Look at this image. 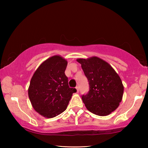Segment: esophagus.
Here are the masks:
<instances>
[{"mask_svg": "<svg viewBox=\"0 0 148 148\" xmlns=\"http://www.w3.org/2000/svg\"><path fill=\"white\" fill-rule=\"evenodd\" d=\"M76 90H77V93H78L79 92V86H76Z\"/></svg>", "mask_w": 148, "mask_h": 148, "instance_id": "1", "label": "esophagus"}]
</instances>
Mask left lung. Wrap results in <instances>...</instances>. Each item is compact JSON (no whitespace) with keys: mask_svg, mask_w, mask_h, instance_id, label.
Wrapping results in <instances>:
<instances>
[{"mask_svg":"<svg viewBox=\"0 0 148 148\" xmlns=\"http://www.w3.org/2000/svg\"><path fill=\"white\" fill-rule=\"evenodd\" d=\"M76 60L90 84L88 93L82 96L86 109L100 116L110 114L118 108L123 98L124 87L120 77L111 65L97 56Z\"/></svg>","mask_w":148,"mask_h":148,"instance_id":"8db88e82","label":"left lung"}]
</instances>
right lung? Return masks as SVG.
<instances>
[{
    "label": "right lung",
    "mask_w": 148,
    "mask_h": 148,
    "mask_svg": "<svg viewBox=\"0 0 148 148\" xmlns=\"http://www.w3.org/2000/svg\"><path fill=\"white\" fill-rule=\"evenodd\" d=\"M67 61L61 56L49 57L40 64L31 78L28 94L33 108L47 118L67 109L76 88H69L65 71Z\"/></svg>",
    "instance_id": "right-lung-1"
}]
</instances>
